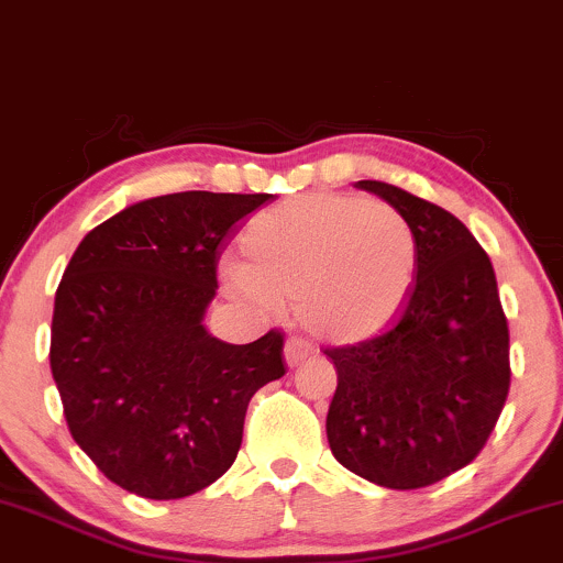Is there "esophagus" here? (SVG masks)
<instances>
[{
  "label": "esophagus",
  "mask_w": 563,
  "mask_h": 563,
  "mask_svg": "<svg viewBox=\"0 0 563 563\" xmlns=\"http://www.w3.org/2000/svg\"><path fill=\"white\" fill-rule=\"evenodd\" d=\"M314 354V346L309 344L307 339H288L286 341V363L290 365V367H296V365H301L303 360H309Z\"/></svg>",
  "instance_id": "obj_1"
}]
</instances>
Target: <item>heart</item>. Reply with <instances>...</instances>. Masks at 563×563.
I'll use <instances>...</instances> for the list:
<instances>
[{"label": "heart", "instance_id": "obj_1", "mask_svg": "<svg viewBox=\"0 0 563 563\" xmlns=\"http://www.w3.org/2000/svg\"><path fill=\"white\" fill-rule=\"evenodd\" d=\"M245 264L224 262L235 294L288 299L312 333L363 341L391 325L416 283L410 222L384 200L303 196L264 211L243 232Z\"/></svg>", "mask_w": 563, "mask_h": 563}]
</instances>
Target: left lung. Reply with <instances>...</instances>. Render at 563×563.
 Returning a JSON list of instances; mask_svg holds the SVG:
<instances>
[{
    "label": "left lung",
    "instance_id": "1",
    "mask_svg": "<svg viewBox=\"0 0 563 563\" xmlns=\"http://www.w3.org/2000/svg\"><path fill=\"white\" fill-rule=\"evenodd\" d=\"M416 232L410 299L386 333L325 349L339 373L328 444L341 466L389 489H418L468 466L510 386L508 320L493 262L466 224L402 187L360 179Z\"/></svg>",
    "mask_w": 563,
    "mask_h": 563
}]
</instances>
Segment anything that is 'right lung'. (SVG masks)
I'll return each mask as SVG.
<instances>
[{
	"mask_svg": "<svg viewBox=\"0 0 563 563\" xmlns=\"http://www.w3.org/2000/svg\"><path fill=\"white\" fill-rule=\"evenodd\" d=\"M273 196L187 190L84 235L55 294L49 367L70 437L126 493L177 500L235 461L251 397L286 376L283 333L203 328L232 228Z\"/></svg>",
	"mask_w": 563,
	"mask_h": 563,
	"instance_id": "1",
	"label": "right lung"
}]
</instances>
